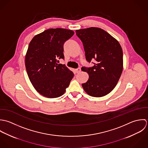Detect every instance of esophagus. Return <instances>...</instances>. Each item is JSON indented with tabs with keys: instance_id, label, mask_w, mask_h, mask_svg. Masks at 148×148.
<instances>
[{
	"instance_id": "obj_1",
	"label": "esophagus",
	"mask_w": 148,
	"mask_h": 148,
	"mask_svg": "<svg viewBox=\"0 0 148 148\" xmlns=\"http://www.w3.org/2000/svg\"><path fill=\"white\" fill-rule=\"evenodd\" d=\"M81 71V68H80V67H79V68H78V69H75V71H76V73H79Z\"/></svg>"
}]
</instances>
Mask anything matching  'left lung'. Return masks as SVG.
<instances>
[{
    "label": "left lung",
    "mask_w": 148,
    "mask_h": 148,
    "mask_svg": "<svg viewBox=\"0 0 148 148\" xmlns=\"http://www.w3.org/2000/svg\"><path fill=\"white\" fill-rule=\"evenodd\" d=\"M75 32L83 43L86 59L89 62L96 60L91 67H82L89 76L82 86L91 97L105 96L116 87L122 72L121 46L116 39L100 28L92 27Z\"/></svg>",
    "instance_id": "obj_1"
}]
</instances>
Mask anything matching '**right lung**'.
I'll return each mask as SVG.
<instances>
[{"label":"right lung","instance_id":"1","mask_svg":"<svg viewBox=\"0 0 148 148\" xmlns=\"http://www.w3.org/2000/svg\"><path fill=\"white\" fill-rule=\"evenodd\" d=\"M74 34L65 29H50L36 35L31 40L25 56L26 71L32 86L44 97L62 95L74 77L64 64L63 44Z\"/></svg>","mask_w":148,"mask_h":148}]
</instances>
